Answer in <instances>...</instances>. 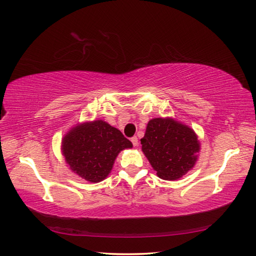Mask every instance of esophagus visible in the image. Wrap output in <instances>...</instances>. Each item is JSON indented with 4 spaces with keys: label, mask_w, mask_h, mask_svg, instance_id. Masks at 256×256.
<instances>
[{
    "label": "esophagus",
    "mask_w": 256,
    "mask_h": 256,
    "mask_svg": "<svg viewBox=\"0 0 256 256\" xmlns=\"http://www.w3.org/2000/svg\"><path fill=\"white\" fill-rule=\"evenodd\" d=\"M131 142L133 143L134 146H138V140L136 136H133V138H131Z\"/></svg>",
    "instance_id": "obj_1"
}]
</instances>
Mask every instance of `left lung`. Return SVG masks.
<instances>
[{"label":"left lung","mask_w":256,"mask_h":256,"mask_svg":"<svg viewBox=\"0 0 256 256\" xmlns=\"http://www.w3.org/2000/svg\"><path fill=\"white\" fill-rule=\"evenodd\" d=\"M140 144L157 175L165 180H176L192 170L200 150L192 130L172 118L150 120Z\"/></svg>","instance_id":"8db88e82"}]
</instances>
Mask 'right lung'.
I'll return each mask as SVG.
<instances>
[{
	"mask_svg": "<svg viewBox=\"0 0 256 256\" xmlns=\"http://www.w3.org/2000/svg\"><path fill=\"white\" fill-rule=\"evenodd\" d=\"M132 146L121 131L98 120L72 128L62 140V153L72 172L99 182L111 172L120 152Z\"/></svg>",
	"mask_w": 256,
	"mask_h": 256,
	"instance_id": "add662e5",
	"label": "right lung"
}]
</instances>
